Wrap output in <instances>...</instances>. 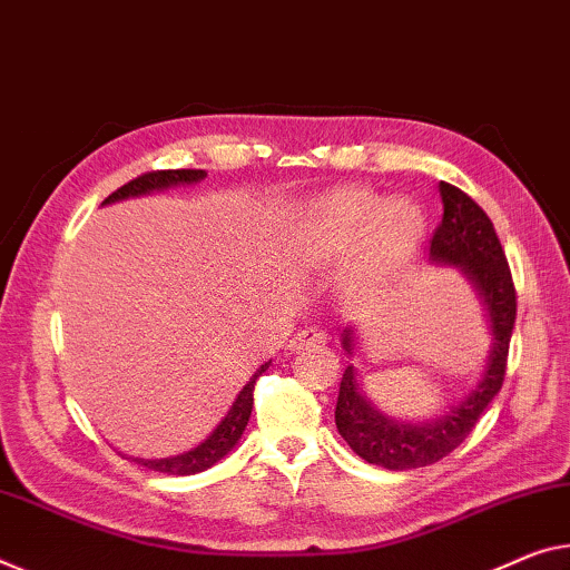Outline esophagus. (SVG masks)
Instances as JSON below:
<instances>
[{
  "mask_svg": "<svg viewBox=\"0 0 570 570\" xmlns=\"http://www.w3.org/2000/svg\"><path fill=\"white\" fill-rule=\"evenodd\" d=\"M323 341H326V334H323L321 328H303V331H297L295 338L291 341V346H293V352H301L303 346L323 344Z\"/></svg>",
  "mask_w": 570,
  "mask_h": 570,
  "instance_id": "obj_1",
  "label": "esophagus"
}]
</instances>
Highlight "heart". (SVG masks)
<instances>
[{
  "label": "heart",
  "mask_w": 570,
  "mask_h": 570,
  "mask_svg": "<svg viewBox=\"0 0 570 570\" xmlns=\"http://www.w3.org/2000/svg\"><path fill=\"white\" fill-rule=\"evenodd\" d=\"M425 216L407 198L384 200L366 188H334L305 200L295 222V247L313 267L348 262L341 287L348 301L380 293L413 257Z\"/></svg>",
  "instance_id": "heart-1"
}]
</instances>
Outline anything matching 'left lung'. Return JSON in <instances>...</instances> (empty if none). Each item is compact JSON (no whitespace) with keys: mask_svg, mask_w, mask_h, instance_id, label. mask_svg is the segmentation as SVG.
Instances as JSON below:
<instances>
[{"mask_svg":"<svg viewBox=\"0 0 570 570\" xmlns=\"http://www.w3.org/2000/svg\"><path fill=\"white\" fill-rule=\"evenodd\" d=\"M438 190L443 200V218L433 234L428 259L438 267H456L469 279L484 305L492 346L484 372L456 405L435 417L397 420L382 413L362 387V376L354 364L358 356V331L354 326L341 331V346L352 356V364L341 376L336 428L356 456L390 471L431 466L466 441L481 413L502 390L514 315H518L510 265L489 216L481 212L474 198L451 183L441 180Z\"/></svg>","mask_w":570,"mask_h":570,"instance_id":"left-lung-1","label":"left lung"}]
</instances>
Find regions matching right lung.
Listing matches in <instances>:
<instances>
[{
	"label": "right lung",
	"instance_id": "obj_1",
	"mask_svg": "<svg viewBox=\"0 0 570 570\" xmlns=\"http://www.w3.org/2000/svg\"><path fill=\"white\" fill-rule=\"evenodd\" d=\"M204 178H206V170L145 173V175H139V178L129 180L127 186L114 190V194L104 200L101 206L117 204V200H127V198L160 194V190H168L175 186H194V183H200ZM269 364H273V358L262 364L259 370L249 376V382L244 384L239 395H236V400L232 402L229 413L218 420V425L214 428V431L208 433L198 445H194V449L175 453V456H168V459H135L132 456V461H137L139 466H147V469L160 471V474H170V476H190V474H198V471L212 469L214 463L222 461L226 453H229L234 445L239 443L244 428H247V423H249L252 405H255V395H252V392H255V382L262 372H267Z\"/></svg>",
	"mask_w": 570,
	"mask_h": 570
}]
</instances>
